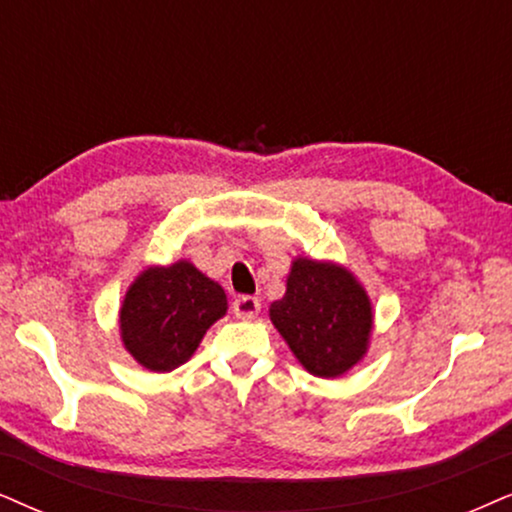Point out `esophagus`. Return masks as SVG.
I'll list each match as a JSON object with an SVG mask.
<instances>
[{
  "label": "esophagus",
  "instance_id": "esophagus-1",
  "mask_svg": "<svg viewBox=\"0 0 512 512\" xmlns=\"http://www.w3.org/2000/svg\"><path fill=\"white\" fill-rule=\"evenodd\" d=\"M260 307H262L260 300H257V297H252V295H238L234 300V314L243 321L255 319V316L260 314Z\"/></svg>",
  "mask_w": 512,
  "mask_h": 512
}]
</instances>
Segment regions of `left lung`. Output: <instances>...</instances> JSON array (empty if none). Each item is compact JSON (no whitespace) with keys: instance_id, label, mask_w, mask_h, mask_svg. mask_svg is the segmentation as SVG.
<instances>
[{"instance_id":"left-lung-1","label":"left lung","mask_w":512,"mask_h":512,"mask_svg":"<svg viewBox=\"0 0 512 512\" xmlns=\"http://www.w3.org/2000/svg\"><path fill=\"white\" fill-rule=\"evenodd\" d=\"M269 319L297 361L319 378H338L364 359L373 307L345 267L297 257L286 295L271 302Z\"/></svg>"}]
</instances>
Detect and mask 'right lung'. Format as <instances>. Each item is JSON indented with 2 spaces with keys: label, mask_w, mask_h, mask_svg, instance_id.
Listing matches in <instances>:
<instances>
[{
  "label": "right lung",
  "mask_w": 512,
  "mask_h": 512,
  "mask_svg": "<svg viewBox=\"0 0 512 512\" xmlns=\"http://www.w3.org/2000/svg\"><path fill=\"white\" fill-rule=\"evenodd\" d=\"M224 314V288L191 262L148 267L122 300L120 338L141 366L167 373L193 357L208 328Z\"/></svg>",
  "instance_id": "obj_1"
}]
</instances>
